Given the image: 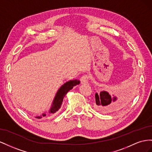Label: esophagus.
I'll return each mask as SVG.
<instances>
[{
    "instance_id": "obj_1",
    "label": "esophagus",
    "mask_w": 152,
    "mask_h": 152,
    "mask_svg": "<svg viewBox=\"0 0 152 152\" xmlns=\"http://www.w3.org/2000/svg\"><path fill=\"white\" fill-rule=\"evenodd\" d=\"M88 75H84L83 76L81 77L80 78V81L81 84H85L88 83Z\"/></svg>"
}]
</instances>
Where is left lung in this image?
<instances>
[{"mask_svg": "<svg viewBox=\"0 0 152 152\" xmlns=\"http://www.w3.org/2000/svg\"><path fill=\"white\" fill-rule=\"evenodd\" d=\"M95 107L102 113H108L116 110L122 105V101H117V98L113 97L106 91H102L100 94H95Z\"/></svg>", "mask_w": 152, "mask_h": 152, "instance_id": "8db88e82", "label": "left lung"}]
</instances>
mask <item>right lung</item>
I'll return each instance as SVG.
<instances>
[{
  "mask_svg": "<svg viewBox=\"0 0 152 152\" xmlns=\"http://www.w3.org/2000/svg\"><path fill=\"white\" fill-rule=\"evenodd\" d=\"M80 83V81L77 80H70L69 81L66 82V83H64L61 87L59 88L58 92L56 94L55 97L53 99V101L52 102L51 107L49 111L50 114H53L57 112L60 107H61V105L63 102V99L64 97L66 96L67 93L69 90L73 88L75 86L79 85ZM46 114L43 113L41 116H37L36 118L40 119L42 117L45 116Z\"/></svg>",
  "mask_w": 152,
  "mask_h": 152,
  "instance_id": "1",
  "label": "right lung"
}]
</instances>
